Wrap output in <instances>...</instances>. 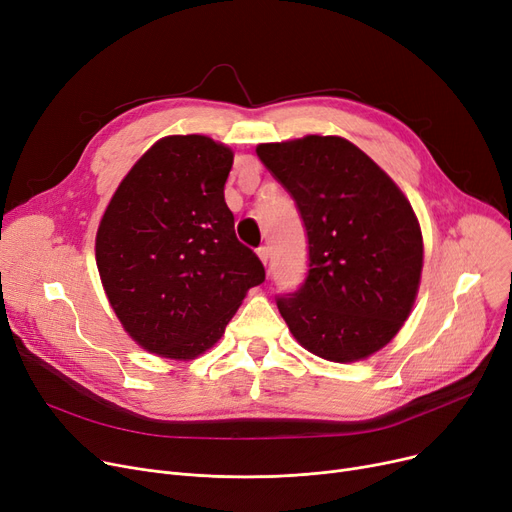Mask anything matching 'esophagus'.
Here are the masks:
<instances>
[{
	"label": "esophagus",
	"mask_w": 512,
	"mask_h": 512,
	"mask_svg": "<svg viewBox=\"0 0 512 512\" xmlns=\"http://www.w3.org/2000/svg\"><path fill=\"white\" fill-rule=\"evenodd\" d=\"M257 255H259V259H261L263 263H267V259H270V247H265V245H261V247L257 249Z\"/></svg>",
	"instance_id": "1"
}]
</instances>
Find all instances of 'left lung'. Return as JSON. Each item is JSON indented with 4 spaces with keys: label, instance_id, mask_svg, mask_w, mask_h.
Here are the masks:
<instances>
[{
    "label": "left lung",
    "instance_id": "left-lung-1",
    "mask_svg": "<svg viewBox=\"0 0 512 512\" xmlns=\"http://www.w3.org/2000/svg\"><path fill=\"white\" fill-rule=\"evenodd\" d=\"M257 155L297 203L309 242L305 282L276 299L288 330L336 363L380 351L407 321L419 288L423 238L411 203L340 137L265 143Z\"/></svg>",
    "mask_w": 512,
    "mask_h": 512
}]
</instances>
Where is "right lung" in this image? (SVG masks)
<instances>
[{
  "mask_svg": "<svg viewBox=\"0 0 512 512\" xmlns=\"http://www.w3.org/2000/svg\"><path fill=\"white\" fill-rule=\"evenodd\" d=\"M232 161V149L201 134L161 139L103 213L97 270L124 330L149 353L199 357L265 280L224 199Z\"/></svg>",
  "mask_w": 512,
  "mask_h": 512,
  "instance_id": "obj_1",
  "label": "right lung"
}]
</instances>
